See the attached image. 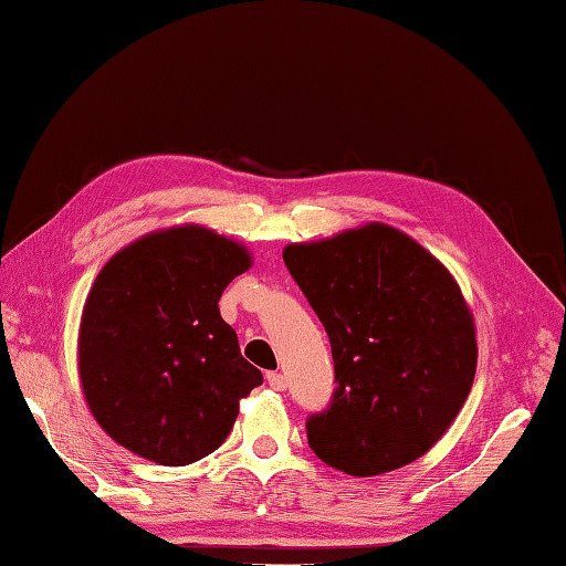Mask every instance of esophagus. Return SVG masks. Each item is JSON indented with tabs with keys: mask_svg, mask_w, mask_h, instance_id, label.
Wrapping results in <instances>:
<instances>
[{
	"mask_svg": "<svg viewBox=\"0 0 566 566\" xmlns=\"http://www.w3.org/2000/svg\"><path fill=\"white\" fill-rule=\"evenodd\" d=\"M266 384H270L274 390H284L286 378L280 371H270V374H266Z\"/></svg>",
	"mask_w": 566,
	"mask_h": 566,
	"instance_id": "1",
	"label": "esophagus"
}]
</instances>
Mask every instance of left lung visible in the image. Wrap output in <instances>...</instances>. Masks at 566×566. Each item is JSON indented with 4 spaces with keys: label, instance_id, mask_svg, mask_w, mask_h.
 <instances>
[{
    "label": "left lung",
    "instance_id": "8db88e82",
    "mask_svg": "<svg viewBox=\"0 0 566 566\" xmlns=\"http://www.w3.org/2000/svg\"><path fill=\"white\" fill-rule=\"evenodd\" d=\"M284 264L332 342L336 388L306 418L316 458L368 478L428 453L478 366L475 326L453 276L386 224L290 244Z\"/></svg>",
    "mask_w": 566,
    "mask_h": 566
}]
</instances>
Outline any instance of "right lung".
<instances>
[{"label":"right lung","instance_id":"right-lung-1","mask_svg":"<svg viewBox=\"0 0 566 566\" xmlns=\"http://www.w3.org/2000/svg\"><path fill=\"white\" fill-rule=\"evenodd\" d=\"M250 270L238 242L172 228L120 250L96 276L78 371L98 426L140 458L190 465L230 436L262 371L240 354L218 302Z\"/></svg>","mask_w":566,"mask_h":566}]
</instances>
